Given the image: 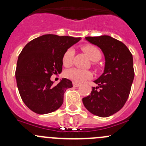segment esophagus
<instances>
[{
    "label": "esophagus",
    "mask_w": 146,
    "mask_h": 146,
    "mask_svg": "<svg viewBox=\"0 0 146 146\" xmlns=\"http://www.w3.org/2000/svg\"><path fill=\"white\" fill-rule=\"evenodd\" d=\"M73 87H79L80 85V84L74 82H73Z\"/></svg>",
    "instance_id": "1"
}]
</instances>
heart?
Listing matches in <instances>:
<instances>
[{
	"label": "heart",
	"instance_id": "heart-1",
	"mask_svg": "<svg viewBox=\"0 0 146 146\" xmlns=\"http://www.w3.org/2000/svg\"><path fill=\"white\" fill-rule=\"evenodd\" d=\"M82 49L88 54L89 58L93 61H98L100 60L102 57L101 51L95 46L92 44L84 45L82 46ZM75 51L73 48H69L65 51L62 57V62L65 66L68 67L73 64L74 58ZM65 76L67 78L73 80L75 82H80L84 80L92 78V74L90 70H81V69L73 68L68 69L65 72Z\"/></svg>",
	"mask_w": 146,
	"mask_h": 146
}]
</instances>
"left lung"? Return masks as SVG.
<instances>
[{"label": "left lung", "mask_w": 146, "mask_h": 146, "mask_svg": "<svg viewBox=\"0 0 146 146\" xmlns=\"http://www.w3.org/2000/svg\"><path fill=\"white\" fill-rule=\"evenodd\" d=\"M86 40L101 48L105 57L104 73L95 80L91 93L82 98L85 108L95 115L107 117L119 111L129 98L134 78L133 56L120 41L107 35L88 36Z\"/></svg>", "instance_id": "obj_1"}]
</instances>
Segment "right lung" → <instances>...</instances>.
Listing matches in <instances>:
<instances>
[{"label": "right lung", "instance_id": "obj_1", "mask_svg": "<svg viewBox=\"0 0 146 146\" xmlns=\"http://www.w3.org/2000/svg\"><path fill=\"white\" fill-rule=\"evenodd\" d=\"M80 38L45 35L34 39L22 50L15 70L19 93L28 108L39 114L58 110L64 102L70 80L63 78L57 85L50 80L53 74L62 71L65 51Z\"/></svg>", "mask_w": 146, "mask_h": 146}]
</instances>
